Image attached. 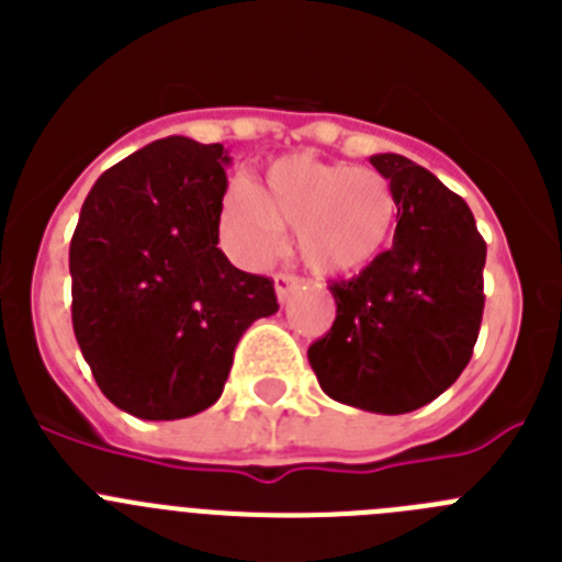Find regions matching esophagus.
Listing matches in <instances>:
<instances>
[{"mask_svg": "<svg viewBox=\"0 0 562 562\" xmlns=\"http://www.w3.org/2000/svg\"><path fill=\"white\" fill-rule=\"evenodd\" d=\"M295 284H297L295 276L278 272V276H276V295H278V301H281V304H284L286 297H290V292L295 290Z\"/></svg>", "mask_w": 562, "mask_h": 562, "instance_id": "obj_1", "label": "esophagus"}]
</instances>
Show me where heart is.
Masks as SVG:
<instances>
[{
	"label": "heart",
	"instance_id": "obj_1",
	"mask_svg": "<svg viewBox=\"0 0 562 562\" xmlns=\"http://www.w3.org/2000/svg\"><path fill=\"white\" fill-rule=\"evenodd\" d=\"M400 202L374 168H349L306 154L267 168L265 188L238 180L220 207L225 245L245 265L270 261L286 231L297 258L321 276H355L389 250Z\"/></svg>",
	"mask_w": 562,
	"mask_h": 562
}]
</instances>
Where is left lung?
<instances>
[{
	"mask_svg": "<svg viewBox=\"0 0 562 562\" xmlns=\"http://www.w3.org/2000/svg\"><path fill=\"white\" fill-rule=\"evenodd\" d=\"M371 166L400 202L394 245L349 281L329 284L337 317L310 346L331 400L408 414L448 391L479 340L486 245L461 196L402 154Z\"/></svg>",
	"mask_w": 562,
	"mask_h": 562,
	"instance_id": "1",
	"label": "left lung"
}]
</instances>
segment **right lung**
<instances>
[{"mask_svg": "<svg viewBox=\"0 0 562 562\" xmlns=\"http://www.w3.org/2000/svg\"><path fill=\"white\" fill-rule=\"evenodd\" d=\"M222 143L166 137L98 177L69 245L72 329L98 389L137 419H186L222 396L276 290L220 250Z\"/></svg>", "mask_w": 562, "mask_h": 562, "instance_id": "add662e5", "label": "right lung"}]
</instances>
